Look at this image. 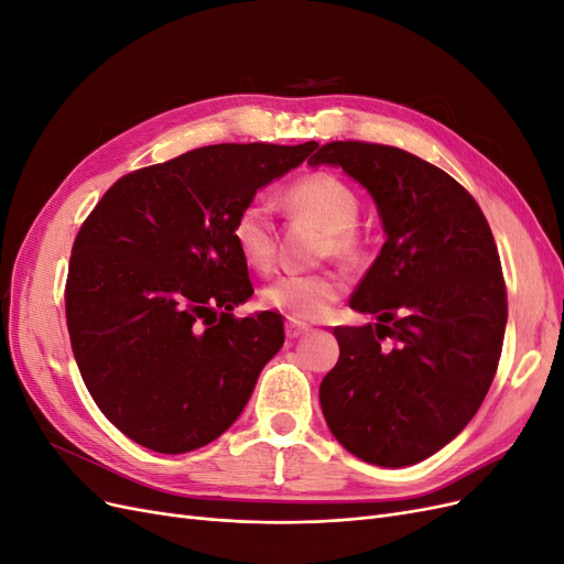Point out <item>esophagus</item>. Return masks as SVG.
<instances>
[{"instance_id":"esophagus-1","label":"esophagus","mask_w":564,"mask_h":564,"mask_svg":"<svg viewBox=\"0 0 564 564\" xmlns=\"http://www.w3.org/2000/svg\"><path fill=\"white\" fill-rule=\"evenodd\" d=\"M284 332H286V338H289V340H296V338L308 334L311 327H308V324H303V322H296V319H286Z\"/></svg>"}]
</instances>
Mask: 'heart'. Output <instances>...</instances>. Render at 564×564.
Instances as JSON below:
<instances>
[{"instance_id": "heart-1", "label": "heart", "mask_w": 564, "mask_h": 564, "mask_svg": "<svg viewBox=\"0 0 564 564\" xmlns=\"http://www.w3.org/2000/svg\"><path fill=\"white\" fill-rule=\"evenodd\" d=\"M284 199L289 209L311 218L324 230V253H332L344 263L362 259V237L355 230L357 216H360V197L344 178L329 172L305 174L286 187ZM230 235L249 268L268 270L275 261L272 216L261 199H253L237 212ZM344 292L346 280L336 272L284 275L263 289V303L289 319L311 322L327 315Z\"/></svg>"}]
</instances>
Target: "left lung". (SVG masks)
I'll use <instances>...</instances> for the list:
<instances>
[{
  "instance_id": "obj_1",
  "label": "left lung",
  "mask_w": 564,
  "mask_h": 564,
  "mask_svg": "<svg viewBox=\"0 0 564 564\" xmlns=\"http://www.w3.org/2000/svg\"><path fill=\"white\" fill-rule=\"evenodd\" d=\"M308 164L360 183L386 232L350 299L377 322L334 329L322 414L357 458L414 466L466 429L497 373L508 303L494 235L464 185L406 150L336 141Z\"/></svg>"
}]
</instances>
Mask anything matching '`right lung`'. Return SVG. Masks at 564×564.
Masks as SVG:
<instances>
[{
  "mask_svg": "<svg viewBox=\"0 0 564 564\" xmlns=\"http://www.w3.org/2000/svg\"><path fill=\"white\" fill-rule=\"evenodd\" d=\"M315 148H197L122 176L84 220L67 332L94 402L141 447L185 454L224 435L282 348V315L232 317L253 286L230 228Z\"/></svg>",
  "mask_w": 564,
  "mask_h": 564,
  "instance_id": "right-lung-1",
  "label": "right lung"
}]
</instances>
